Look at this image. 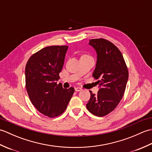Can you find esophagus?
Listing matches in <instances>:
<instances>
[{"label":"esophagus","instance_id":"esophagus-1","mask_svg":"<svg viewBox=\"0 0 152 152\" xmlns=\"http://www.w3.org/2000/svg\"><path fill=\"white\" fill-rule=\"evenodd\" d=\"M82 89L81 88H79V87H77V88H75V91H80Z\"/></svg>","mask_w":152,"mask_h":152}]
</instances>
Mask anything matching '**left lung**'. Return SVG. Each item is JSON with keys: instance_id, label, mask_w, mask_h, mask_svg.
<instances>
[{"instance_id": "8db88e82", "label": "left lung", "mask_w": 152, "mask_h": 152, "mask_svg": "<svg viewBox=\"0 0 152 152\" xmlns=\"http://www.w3.org/2000/svg\"><path fill=\"white\" fill-rule=\"evenodd\" d=\"M97 53L96 68L93 77L98 80L100 89L93 94L86 104L92 114L102 117L112 112L124 95L129 78L127 64L118 48L104 38L89 40Z\"/></svg>"}]
</instances>
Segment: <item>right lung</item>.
<instances>
[{"label": "right lung", "instance_id": "right-lung-1", "mask_svg": "<svg viewBox=\"0 0 152 152\" xmlns=\"http://www.w3.org/2000/svg\"><path fill=\"white\" fill-rule=\"evenodd\" d=\"M67 46L46 47L32 55L25 66V87L34 107L53 118L65 111L74 88L64 89L60 78Z\"/></svg>", "mask_w": 152, "mask_h": 152}]
</instances>
